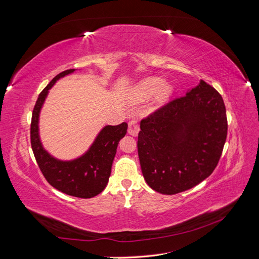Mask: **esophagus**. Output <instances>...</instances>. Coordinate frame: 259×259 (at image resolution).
Here are the masks:
<instances>
[{
	"instance_id": "esophagus-1",
	"label": "esophagus",
	"mask_w": 259,
	"mask_h": 259,
	"mask_svg": "<svg viewBox=\"0 0 259 259\" xmlns=\"http://www.w3.org/2000/svg\"><path fill=\"white\" fill-rule=\"evenodd\" d=\"M139 124H138V121L136 119H132L130 122H128V134L130 135H133V136H137L138 133H139Z\"/></svg>"
}]
</instances>
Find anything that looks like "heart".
<instances>
[{
  "label": "heart",
  "mask_w": 259,
  "mask_h": 259,
  "mask_svg": "<svg viewBox=\"0 0 259 259\" xmlns=\"http://www.w3.org/2000/svg\"><path fill=\"white\" fill-rule=\"evenodd\" d=\"M140 93L143 94L144 96H150L158 91L156 94V100L159 103H164L171 93L170 86L167 84H163V81L158 77H150V79H147L144 81L139 86Z\"/></svg>",
  "instance_id": "obj_1"
}]
</instances>
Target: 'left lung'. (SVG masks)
<instances>
[{
  "instance_id": "obj_1",
  "label": "left lung",
  "mask_w": 259,
  "mask_h": 259,
  "mask_svg": "<svg viewBox=\"0 0 259 259\" xmlns=\"http://www.w3.org/2000/svg\"><path fill=\"white\" fill-rule=\"evenodd\" d=\"M227 131L222 95L201 80L140 121L137 148L147 184L163 194L197 186L217 166Z\"/></svg>"
}]
</instances>
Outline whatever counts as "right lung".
<instances>
[{
    "instance_id": "1",
    "label": "right lung",
    "mask_w": 259,
    "mask_h": 259,
    "mask_svg": "<svg viewBox=\"0 0 259 259\" xmlns=\"http://www.w3.org/2000/svg\"><path fill=\"white\" fill-rule=\"evenodd\" d=\"M69 69L57 74L40 93L31 119V147L38 167L48 183L72 197L90 199L103 191L111 174V166L120 140L127 131V123L107 125L100 131L89 151L72 161H60L44 150L38 137V115L49 91L60 77L72 73Z\"/></svg>"
}]
</instances>
